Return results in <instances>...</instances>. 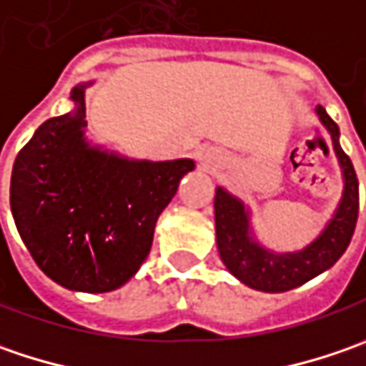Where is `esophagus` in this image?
Masks as SVG:
<instances>
[{
    "label": "esophagus",
    "instance_id": "obj_1",
    "mask_svg": "<svg viewBox=\"0 0 366 366\" xmlns=\"http://www.w3.org/2000/svg\"><path fill=\"white\" fill-rule=\"evenodd\" d=\"M207 157H209L211 162H219V159H221V157H219V152H211V149L207 152Z\"/></svg>",
    "mask_w": 366,
    "mask_h": 366
}]
</instances>
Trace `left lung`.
I'll return each mask as SVG.
<instances>
[{
	"instance_id": "obj_1",
	"label": "left lung",
	"mask_w": 366,
	"mask_h": 366,
	"mask_svg": "<svg viewBox=\"0 0 366 366\" xmlns=\"http://www.w3.org/2000/svg\"><path fill=\"white\" fill-rule=\"evenodd\" d=\"M317 117L332 137V147L340 162L344 192L334 217L315 242L301 252L274 254L262 247L252 235L249 211L225 188L214 192V227L221 260L233 277L264 293H285L301 287L338 262L352 239L358 219V180L350 157L342 152L340 129L330 119L324 106L315 108Z\"/></svg>"
}]
</instances>
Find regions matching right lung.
<instances>
[{
	"mask_svg": "<svg viewBox=\"0 0 366 366\" xmlns=\"http://www.w3.org/2000/svg\"><path fill=\"white\" fill-rule=\"evenodd\" d=\"M71 112L42 122L20 149L9 184L18 233L56 285L108 293L135 277L153 244L157 217L192 159L147 162L89 145L86 88Z\"/></svg>",
	"mask_w": 366,
	"mask_h": 366,
	"instance_id": "add662e5",
	"label": "right lung"
}]
</instances>
